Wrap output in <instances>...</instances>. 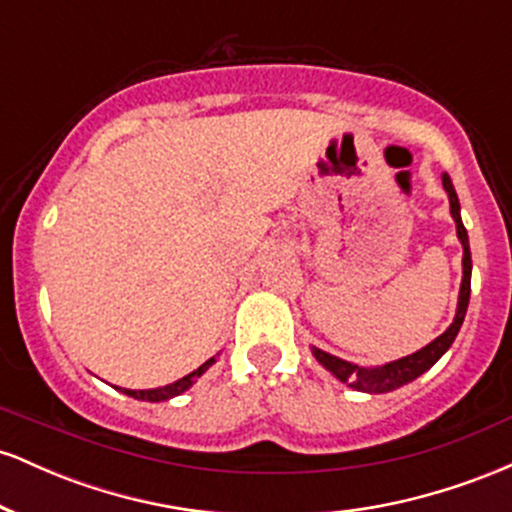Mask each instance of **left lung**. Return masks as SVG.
Here are the masks:
<instances>
[{
    "label": "left lung",
    "instance_id": "obj_1",
    "mask_svg": "<svg viewBox=\"0 0 512 512\" xmlns=\"http://www.w3.org/2000/svg\"><path fill=\"white\" fill-rule=\"evenodd\" d=\"M443 187L450 197V214L455 219L457 226V238H460L464 257H462V286H460V303H457V313L452 325L440 334L438 339H433L431 344H426L424 349H419L416 354L399 358V361L385 363L380 368H358L356 363L342 361V358L325 354V351L313 349V354L317 361L322 363L332 375H337L342 383H349V387H356L361 392H370V395H383V392H392L397 387L411 383V380L419 378L421 373H426L433 363L438 361L445 351L450 349V344L455 342L457 332H460L464 315H467V305H469V291H472V252H469V238H467V228L462 226V216H460V199H457L455 187L448 175H443Z\"/></svg>",
    "mask_w": 512,
    "mask_h": 512
}]
</instances>
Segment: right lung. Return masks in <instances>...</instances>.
Masks as SVG:
<instances>
[{"label":"right lung","mask_w":512,"mask_h":512,"mask_svg":"<svg viewBox=\"0 0 512 512\" xmlns=\"http://www.w3.org/2000/svg\"><path fill=\"white\" fill-rule=\"evenodd\" d=\"M211 363H214V358H209L207 363H202L197 370H192L190 375H185V378L175 380V383H170L166 387H156V390H122L125 395L134 397V399H142V402H166V399L170 397H178L182 395V392L187 390V387H192V383H195V378H199V375L207 370Z\"/></svg>","instance_id":"add662e5"}]
</instances>
